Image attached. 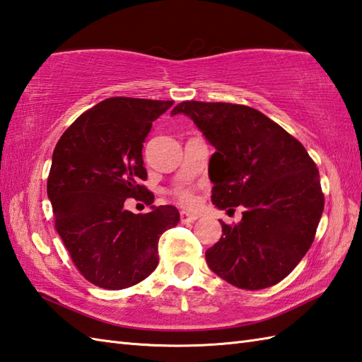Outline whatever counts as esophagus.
Returning a JSON list of instances; mask_svg holds the SVG:
<instances>
[{"instance_id": "34e87169", "label": "esophagus", "mask_w": 362, "mask_h": 362, "mask_svg": "<svg viewBox=\"0 0 362 362\" xmlns=\"http://www.w3.org/2000/svg\"><path fill=\"white\" fill-rule=\"evenodd\" d=\"M197 219V214L193 213H188V211H182L180 213V221L183 224H189V222H194Z\"/></svg>"}]
</instances>
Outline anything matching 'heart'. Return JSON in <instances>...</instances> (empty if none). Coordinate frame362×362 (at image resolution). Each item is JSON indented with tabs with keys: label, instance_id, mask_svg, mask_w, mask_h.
<instances>
[{
	"label": "heart",
	"instance_id": "1",
	"mask_svg": "<svg viewBox=\"0 0 362 362\" xmlns=\"http://www.w3.org/2000/svg\"><path fill=\"white\" fill-rule=\"evenodd\" d=\"M175 196H177V199H179L182 205L191 206V205H194V202H196L194 193H193V191H191V189H188V188L179 189V191H177V193H175Z\"/></svg>",
	"mask_w": 362,
	"mask_h": 362
}]
</instances>
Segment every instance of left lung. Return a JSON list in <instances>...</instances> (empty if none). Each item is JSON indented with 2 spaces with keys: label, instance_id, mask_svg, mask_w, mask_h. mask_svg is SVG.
<instances>
[{
  "label": "left lung",
  "instance_id": "1",
  "mask_svg": "<svg viewBox=\"0 0 362 362\" xmlns=\"http://www.w3.org/2000/svg\"><path fill=\"white\" fill-rule=\"evenodd\" d=\"M183 113L216 152L209 165L211 202L243 205L236 226L222 222L206 264L241 289H264L288 276L305 257L324 211L316 163L276 122L247 105L183 101Z\"/></svg>",
  "mask_w": 362,
  "mask_h": 362
}]
</instances>
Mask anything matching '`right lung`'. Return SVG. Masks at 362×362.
I'll list each match as a JSON object with an SVG mask.
<instances>
[{
  "label": "right lung",
  "instance_id": "add662e5",
  "mask_svg": "<svg viewBox=\"0 0 362 362\" xmlns=\"http://www.w3.org/2000/svg\"><path fill=\"white\" fill-rule=\"evenodd\" d=\"M174 101L109 98L82 113L52 152L48 199L56 230L79 272L104 289L140 283L158 264V240L180 221L173 205L146 214L124 209L129 197L146 205L153 194L140 185L143 143L152 122Z\"/></svg>",
  "mask_w": 362,
  "mask_h": 362
}]
</instances>
